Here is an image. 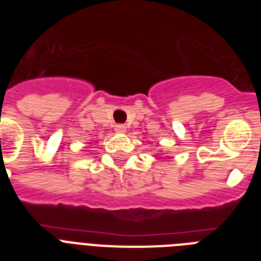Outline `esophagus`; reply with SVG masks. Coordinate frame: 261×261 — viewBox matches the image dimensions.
I'll return each mask as SVG.
<instances>
[{
  "mask_svg": "<svg viewBox=\"0 0 261 261\" xmlns=\"http://www.w3.org/2000/svg\"><path fill=\"white\" fill-rule=\"evenodd\" d=\"M126 130L127 127L124 126V124H116V126H115V131H116V133H120V134H122V133H126Z\"/></svg>",
  "mask_w": 261,
  "mask_h": 261,
  "instance_id": "obj_1",
  "label": "esophagus"
}]
</instances>
